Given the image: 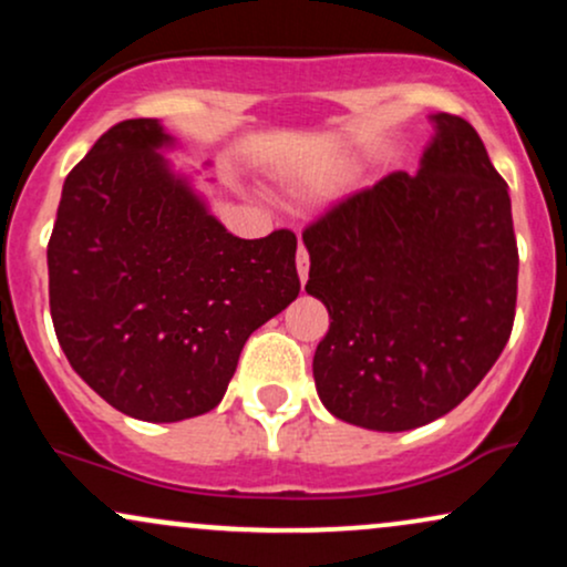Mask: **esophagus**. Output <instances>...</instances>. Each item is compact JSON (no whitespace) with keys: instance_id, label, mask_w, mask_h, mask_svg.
Masks as SVG:
<instances>
[{"instance_id":"1","label":"esophagus","mask_w":567,"mask_h":567,"mask_svg":"<svg viewBox=\"0 0 567 567\" xmlns=\"http://www.w3.org/2000/svg\"><path fill=\"white\" fill-rule=\"evenodd\" d=\"M298 279H301V285L306 282V277H309V252H306L303 245H298Z\"/></svg>"}]
</instances>
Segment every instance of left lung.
Here are the masks:
<instances>
[{"mask_svg":"<svg viewBox=\"0 0 567 567\" xmlns=\"http://www.w3.org/2000/svg\"><path fill=\"white\" fill-rule=\"evenodd\" d=\"M419 173H392L303 231L306 292L328 306L322 405L408 432L464 402L509 341L517 239L509 186L470 122L432 114Z\"/></svg>","mask_w":567,"mask_h":567,"instance_id":"1","label":"left lung"}]
</instances>
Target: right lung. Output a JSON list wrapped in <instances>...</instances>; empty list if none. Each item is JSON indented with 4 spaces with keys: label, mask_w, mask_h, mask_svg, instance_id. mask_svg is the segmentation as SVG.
<instances>
[{
    "label": "right lung",
    "mask_w": 567,
    "mask_h": 567,
    "mask_svg": "<svg viewBox=\"0 0 567 567\" xmlns=\"http://www.w3.org/2000/svg\"><path fill=\"white\" fill-rule=\"evenodd\" d=\"M159 120H125L63 184L48 245L50 315L71 368L152 424L224 400L252 330L298 298L296 234L239 239L175 173Z\"/></svg>",
    "instance_id": "right-lung-1"
}]
</instances>
